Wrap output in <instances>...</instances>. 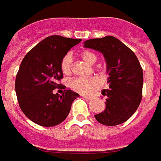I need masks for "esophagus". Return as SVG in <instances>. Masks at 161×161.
<instances>
[{
  "mask_svg": "<svg viewBox=\"0 0 161 161\" xmlns=\"http://www.w3.org/2000/svg\"><path fill=\"white\" fill-rule=\"evenodd\" d=\"M83 98H86V99H92L93 98V96H86V95H82Z\"/></svg>",
  "mask_w": 161,
  "mask_h": 161,
  "instance_id": "obj_1",
  "label": "esophagus"
}]
</instances>
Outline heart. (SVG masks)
I'll use <instances>...</instances> for the list:
<instances>
[{
  "label": "heart",
  "instance_id": "b5f03b06",
  "mask_svg": "<svg viewBox=\"0 0 161 161\" xmlns=\"http://www.w3.org/2000/svg\"><path fill=\"white\" fill-rule=\"evenodd\" d=\"M82 60L88 64H93L96 63L98 57L94 52L91 50H83L80 53ZM60 68L64 75H69L72 72V57L69 54L63 56L60 63ZM101 82L97 77H88V78H78L70 81L69 87L74 92L80 94H88L97 89L100 86Z\"/></svg>",
  "mask_w": 161,
  "mask_h": 161
}]
</instances>
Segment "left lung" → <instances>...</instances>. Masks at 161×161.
<instances>
[{
  "label": "left lung",
  "mask_w": 161,
  "mask_h": 161,
  "mask_svg": "<svg viewBox=\"0 0 161 161\" xmlns=\"http://www.w3.org/2000/svg\"><path fill=\"white\" fill-rule=\"evenodd\" d=\"M84 46L101 52L107 63L109 89L105 110L94 117L98 123L115 126L136 112L142 98L143 73L136 54L118 38L106 36L85 41Z\"/></svg>",
  "instance_id": "1"
}]
</instances>
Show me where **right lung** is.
I'll return each instance as SVG.
<instances>
[{
    "label": "right lung",
    "mask_w": 161,
    "mask_h": 161,
    "mask_svg": "<svg viewBox=\"0 0 161 161\" xmlns=\"http://www.w3.org/2000/svg\"><path fill=\"white\" fill-rule=\"evenodd\" d=\"M81 39L54 35L44 38L32 48L21 62L15 80L19 105L30 120L43 127H52L66 119L73 101L79 94L64 90L58 81L63 79L60 63L63 57Z\"/></svg>",
    "instance_id": "1"
}]
</instances>
